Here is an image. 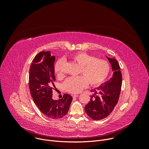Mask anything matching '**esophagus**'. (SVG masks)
Instances as JSON below:
<instances>
[{
  "label": "esophagus",
  "instance_id": "1",
  "mask_svg": "<svg viewBox=\"0 0 149 149\" xmlns=\"http://www.w3.org/2000/svg\"><path fill=\"white\" fill-rule=\"evenodd\" d=\"M78 97V95H77V94H75V95H72V97H73V98H76V97Z\"/></svg>",
  "mask_w": 149,
  "mask_h": 149
}]
</instances>
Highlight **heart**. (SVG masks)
<instances>
[{
    "mask_svg": "<svg viewBox=\"0 0 149 149\" xmlns=\"http://www.w3.org/2000/svg\"><path fill=\"white\" fill-rule=\"evenodd\" d=\"M72 61L79 65V74L82 76L68 78L63 84L65 90L72 94L80 93L86 88L88 82L91 86L101 84L108 76L110 67L105 59H97L85 52H78L71 57ZM63 61L60 59L55 63L54 71L58 77H62Z\"/></svg>",
    "mask_w": 149,
    "mask_h": 149,
    "instance_id": "1",
    "label": "heart"
}]
</instances>
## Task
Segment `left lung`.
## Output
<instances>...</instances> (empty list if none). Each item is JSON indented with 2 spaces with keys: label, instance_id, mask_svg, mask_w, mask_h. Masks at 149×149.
Listing matches in <instances>:
<instances>
[{
  "label": "left lung",
  "instance_id": "8db88e82",
  "mask_svg": "<svg viewBox=\"0 0 149 149\" xmlns=\"http://www.w3.org/2000/svg\"><path fill=\"white\" fill-rule=\"evenodd\" d=\"M111 63L113 74L107 82L100 85L96 89L91 90L94 94L90 101L85 106L87 115L94 120L107 117L114 110L118 102L122 85V75L117 61L107 56Z\"/></svg>",
  "mask_w": 149,
  "mask_h": 149
}]
</instances>
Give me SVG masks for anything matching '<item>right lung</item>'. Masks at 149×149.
Returning a JSON list of instances; mask_svg holds the SVG:
<instances>
[{
    "label": "right lung",
    "instance_id": "obj_1",
    "mask_svg": "<svg viewBox=\"0 0 149 149\" xmlns=\"http://www.w3.org/2000/svg\"><path fill=\"white\" fill-rule=\"evenodd\" d=\"M55 56H51L50 51L40 52L31 63L29 75V88L35 104L42 114L54 120L67 114L72 100L68 94L59 100L52 98V87H55Z\"/></svg>",
    "mask_w": 149,
    "mask_h": 149
}]
</instances>
